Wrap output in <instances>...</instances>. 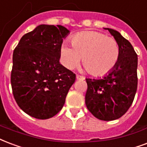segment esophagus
Segmentation results:
<instances>
[{"instance_id": "obj_1", "label": "esophagus", "mask_w": 147, "mask_h": 147, "mask_svg": "<svg viewBox=\"0 0 147 147\" xmlns=\"http://www.w3.org/2000/svg\"><path fill=\"white\" fill-rule=\"evenodd\" d=\"M76 78H77L78 80H83V79H85V77L82 76H80V75H77V76H76Z\"/></svg>"}]
</instances>
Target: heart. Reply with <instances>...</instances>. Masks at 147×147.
<instances>
[{"mask_svg":"<svg viewBox=\"0 0 147 147\" xmlns=\"http://www.w3.org/2000/svg\"><path fill=\"white\" fill-rule=\"evenodd\" d=\"M71 45L62 44L60 49L64 65L76 68L82 58L84 68L95 76H105L116 67L119 58V46L111 37L98 31H84L71 38Z\"/></svg>","mask_w":147,"mask_h":147,"instance_id":"heart-1","label":"heart"}]
</instances>
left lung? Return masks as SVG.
I'll use <instances>...</instances> for the list:
<instances>
[{
  "mask_svg": "<svg viewBox=\"0 0 147 147\" xmlns=\"http://www.w3.org/2000/svg\"><path fill=\"white\" fill-rule=\"evenodd\" d=\"M105 29L117 41L119 58L116 67L103 78H86V105L95 117L111 121L123 116L133 103L138 82V58L130 42L119 32Z\"/></svg>",
  "mask_w": 147,
  "mask_h": 147,
  "instance_id": "left-lung-1",
  "label": "left lung"
}]
</instances>
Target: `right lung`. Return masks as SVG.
Instances as JSON below:
<instances>
[{
  "label": "right lung",
  "mask_w": 147,
  "mask_h": 147,
  "mask_svg": "<svg viewBox=\"0 0 147 147\" xmlns=\"http://www.w3.org/2000/svg\"><path fill=\"white\" fill-rule=\"evenodd\" d=\"M61 25L41 24L21 38L13 52L11 83L14 99L25 113L38 119L53 117L63 107L76 74L59 63Z\"/></svg>",
  "instance_id": "1"
}]
</instances>
